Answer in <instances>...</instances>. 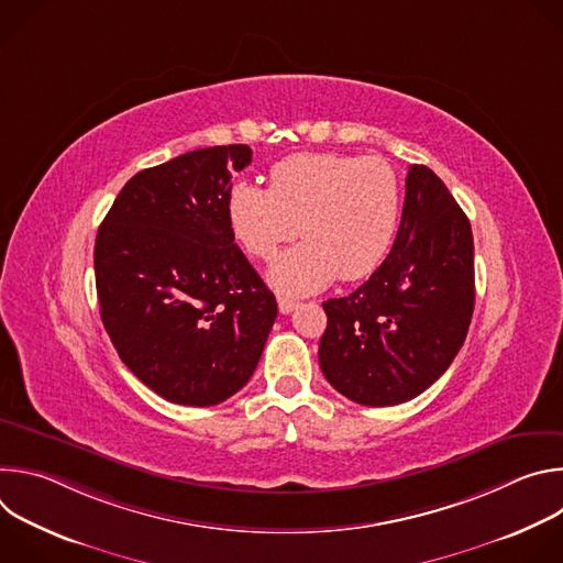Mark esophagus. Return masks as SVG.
I'll use <instances>...</instances> for the list:
<instances>
[{
  "instance_id": "1",
  "label": "esophagus",
  "mask_w": 563,
  "mask_h": 563,
  "mask_svg": "<svg viewBox=\"0 0 563 563\" xmlns=\"http://www.w3.org/2000/svg\"><path fill=\"white\" fill-rule=\"evenodd\" d=\"M296 307H298V300H291V298L278 296V309H280V313H291Z\"/></svg>"
}]
</instances>
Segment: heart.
Returning a JSON list of instances; mask_svg holds the SVG:
<instances>
[{"label":"heart","mask_w":563,"mask_h":563,"mask_svg":"<svg viewBox=\"0 0 563 563\" xmlns=\"http://www.w3.org/2000/svg\"><path fill=\"white\" fill-rule=\"evenodd\" d=\"M400 183L383 157L298 153L272 169L269 189L235 183L227 220L235 243L269 261V283L289 296L325 289L339 276L361 280L385 261L400 222Z\"/></svg>","instance_id":"1"}]
</instances>
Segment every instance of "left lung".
I'll return each instance as SVG.
<instances>
[{"instance_id":"obj_1","label":"left lung","mask_w":563,"mask_h":563,"mask_svg":"<svg viewBox=\"0 0 563 563\" xmlns=\"http://www.w3.org/2000/svg\"><path fill=\"white\" fill-rule=\"evenodd\" d=\"M323 309L318 363L354 404H406L450 367L474 311V243L467 216L432 169L410 167L404 216L380 267Z\"/></svg>"}]
</instances>
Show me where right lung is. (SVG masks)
<instances>
[{"label":"right lung","mask_w":563,"mask_h":563,"mask_svg":"<svg viewBox=\"0 0 563 563\" xmlns=\"http://www.w3.org/2000/svg\"><path fill=\"white\" fill-rule=\"evenodd\" d=\"M247 144L209 146L135 174L96 238L104 330L122 363L178 406H218L243 387L278 305L233 243L231 174Z\"/></svg>","instance_id":"add662e5"}]
</instances>
